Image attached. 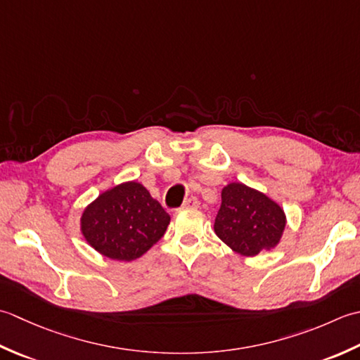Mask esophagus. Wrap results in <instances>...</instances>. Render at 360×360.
I'll return each mask as SVG.
<instances>
[{
	"label": "esophagus",
	"instance_id": "34e87169",
	"mask_svg": "<svg viewBox=\"0 0 360 360\" xmlns=\"http://www.w3.org/2000/svg\"><path fill=\"white\" fill-rule=\"evenodd\" d=\"M197 207H199V200H197L195 197H189V199H186L181 205V208H197Z\"/></svg>",
	"mask_w": 360,
	"mask_h": 360
}]
</instances>
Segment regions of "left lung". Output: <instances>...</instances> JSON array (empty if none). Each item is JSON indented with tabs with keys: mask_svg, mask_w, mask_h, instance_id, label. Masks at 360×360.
Here are the masks:
<instances>
[{
	"mask_svg": "<svg viewBox=\"0 0 360 360\" xmlns=\"http://www.w3.org/2000/svg\"><path fill=\"white\" fill-rule=\"evenodd\" d=\"M221 195L214 233L233 252L253 258L280 244L288 219L275 200L239 181L224 186Z\"/></svg>",
	"mask_w": 360,
	"mask_h": 360,
	"instance_id": "8db88e82",
	"label": "left lung"
}]
</instances>
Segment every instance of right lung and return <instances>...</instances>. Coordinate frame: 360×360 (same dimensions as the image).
<instances>
[{"label":"right lung","mask_w":360,"mask_h":360,"mask_svg":"<svg viewBox=\"0 0 360 360\" xmlns=\"http://www.w3.org/2000/svg\"><path fill=\"white\" fill-rule=\"evenodd\" d=\"M169 222L171 216L141 183L124 181L86 205L80 233L105 258L130 262L163 238Z\"/></svg>","instance_id":"obj_1"}]
</instances>
